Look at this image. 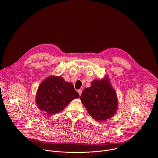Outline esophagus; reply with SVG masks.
Wrapping results in <instances>:
<instances>
[{
  "label": "esophagus",
  "mask_w": 158,
  "mask_h": 158,
  "mask_svg": "<svg viewBox=\"0 0 158 158\" xmlns=\"http://www.w3.org/2000/svg\"><path fill=\"white\" fill-rule=\"evenodd\" d=\"M82 89H79V90H77V92L79 93V95H81V94H82Z\"/></svg>",
  "instance_id": "34e87169"
}]
</instances>
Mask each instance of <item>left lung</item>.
Returning <instances> with one entry per match:
<instances>
[{"label": "left lung", "instance_id": "obj_1", "mask_svg": "<svg viewBox=\"0 0 158 158\" xmlns=\"http://www.w3.org/2000/svg\"><path fill=\"white\" fill-rule=\"evenodd\" d=\"M80 98L89 115L101 122L112 117L118 107L117 94L107 76L93 81L90 87L82 92Z\"/></svg>", "mask_w": 158, "mask_h": 158}]
</instances>
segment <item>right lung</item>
Masks as SVG:
<instances>
[{
	"label": "right lung",
	"mask_w": 158,
	"mask_h": 158,
	"mask_svg": "<svg viewBox=\"0 0 158 158\" xmlns=\"http://www.w3.org/2000/svg\"><path fill=\"white\" fill-rule=\"evenodd\" d=\"M79 97L72 83L60 76H51L39 85L36 103L41 110L52 115L63 111L70 102Z\"/></svg>",
	"instance_id": "obj_1"
}]
</instances>
